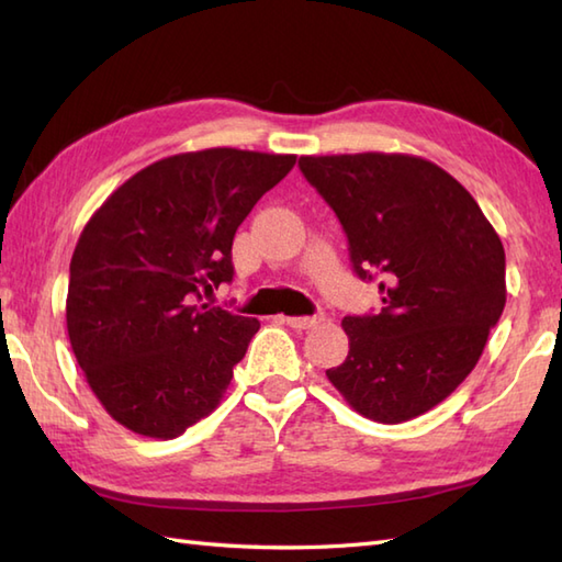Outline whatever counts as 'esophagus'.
Returning <instances> with one entry per match:
<instances>
[{
    "label": "esophagus",
    "mask_w": 562,
    "mask_h": 562,
    "mask_svg": "<svg viewBox=\"0 0 562 562\" xmlns=\"http://www.w3.org/2000/svg\"><path fill=\"white\" fill-rule=\"evenodd\" d=\"M284 321H288L290 328L308 330V328H314L316 324H321V321H324V316H321V314H316V316H288Z\"/></svg>",
    "instance_id": "esophagus-1"
}]
</instances>
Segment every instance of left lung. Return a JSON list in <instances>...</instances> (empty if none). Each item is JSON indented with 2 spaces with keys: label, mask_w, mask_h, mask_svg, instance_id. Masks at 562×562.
<instances>
[{
  "label": "left lung",
  "mask_w": 562,
  "mask_h": 562,
  "mask_svg": "<svg viewBox=\"0 0 562 562\" xmlns=\"http://www.w3.org/2000/svg\"><path fill=\"white\" fill-rule=\"evenodd\" d=\"M342 224L352 270L379 280V314L345 316L350 352L326 372L369 420L435 408L471 374L503 316L505 248L479 202L437 164L408 154L302 157Z\"/></svg>",
  "instance_id": "obj_1"
}]
</instances>
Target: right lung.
Returning a JSON list of instances; mask_svg holds the SVG:
<instances>
[{"mask_svg": "<svg viewBox=\"0 0 562 562\" xmlns=\"http://www.w3.org/2000/svg\"><path fill=\"white\" fill-rule=\"evenodd\" d=\"M294 154H176L93 212L69 262L67 333L115 423L171 439L217 408L260 324L202 296L232 282V244Z\"/></svg>", "mask_w": 562, "mask_h": 562, "instance_id": "1", "label": "right lung"}]
</instances>
